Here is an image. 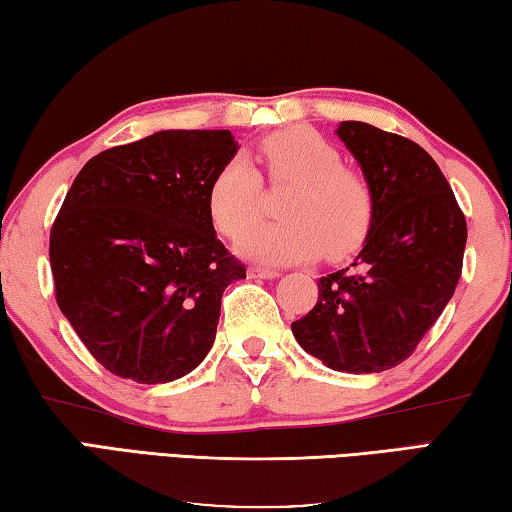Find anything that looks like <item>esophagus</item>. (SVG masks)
<instances>
[{
    "label": "esophagus",
    "instance_id": "obj_1",
    "mask_svg": "<svg viewBox=\"0 0 512 512\" xmlns=\"http://www.w3.org/2000/svg\"><path fill=\"white\" fill-rule=\"evenodd\" d=\"M249 276L251 279H279L281 274L276 270H270V267H251Z\"/></svg>",
    "mask_w": 512,
    "mask_h": 512
}]
</instances>
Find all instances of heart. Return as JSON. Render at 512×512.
Returning <instances> with one entry per match:
<instances>
[{"label":"heart","instance_id":"heart-1","mask_svg":"<svg viewBox=\"0 0 512 512\" xmlns=\"http://www.w3.org/2000/svg\"><path fill=\"white\" fill-rule=\"evenodd\" d=\"M274 186H294L281 215L285 222L258 224L263 202L261 173L245 155L218 168L206 193V209L222 236L238 238V251L265 265L303 263L324 254L339 261L362 245L373 222V191L333 143L310 128L274 132L261 143Z\"/></svg>","mask_w":512,"mask_h":512}]
</instances>
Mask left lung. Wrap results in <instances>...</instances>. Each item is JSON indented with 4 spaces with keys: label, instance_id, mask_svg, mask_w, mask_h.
Returning a JSON list of instances; mask_svg holds the SVG:
<instances>
[{
    "label": "left lung",
    "instance_id": "1",
    "mask_svg": "<svg viewBox=\"0 0 512 512\" xmlns=\"http://www.w3.org/2000/svg\"><path fill=\"white\" fill-rule=\"evenodd\" d=\"M335 132L371 186L373 222L351 267L317 281V306L292 333L328 369L382 373L414 353L450 303L468 224L418 143L362 121Z\"/></svg>",
    "mask_w": 512,
    "mask_h": 512
}]
</instances>
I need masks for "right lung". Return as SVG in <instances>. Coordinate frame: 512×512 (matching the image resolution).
Listing matches in <instances>:
<instances>
[{"label": "right lung", "instance_id": "right-lung-1", "mask_svg": "<svg viewBox=\"0 0 512 512\" xmlns=\"http://www.w3.org/2000/svg\"><path fill=\"white\" fill-rule=\"evenodd\" d=\"M236 152L229 130H159L98 152L71 184L49 242L56 301L119 378L173 382L211 351L222 292L247 276L206 209Z\"/></svg>", "mask_w": 512, "mask_h": 512}]
</instances>
